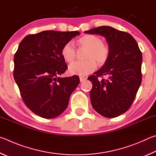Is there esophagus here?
<instances>
[{"label":"esophagus","instance_id":"esophagus-1","mask_svg":"<svg viewBox=\"0 0 156 156\" xmlns=\"http://www.w3.org/2000/svg\"><path fill=\"white\" fill-rule=\"evenodd\" d=\"M80 80L81 82H83V81H84L86 80V77H83V76H80Z\"/></svg>","mask_w":156,"mask_h":156}]
</instances>
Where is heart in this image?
<instances>
[{"label": "heart", "mask_w": 156, "mask_h": 156, "mask_svg": "<svg viewBox=\"0 0 156 156\" xmlns=\"http://www.w3.org/2000/svg\"><path fill=\"white\" fill-rule=\"evenodd\" d=\"M77 45L81 49H86L82 62H75L68 66V72L71 75L86 76L96 69V61L99 64L107 62L110 55V49L102 43L101 38L95 35H85L77 40ZM63 58L67 62H71L76 57V48L72 42H68L63 46L61 51Z\"/></svg>", "instance_id": "heart-1"}]
</instances>
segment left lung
Here are the masks:
<instances>
[{"mask_svg":"<svg viewBox=\"0 0 156 156\" xmlns=\"http://www.w3.org/2000/svg\"><path fill=\"white\" fill-rule=\"evenodd\" d=\"M85 33L102 35L110 49L107 62L88 78L92 83V105L103 116L116 117L129 108L140 86L141 51L132 35L113 27H99ZM103 75L108 76L107 80H99Z\"/></svg>","mask_w":156,"mask_h":156,"instance_id":"1","label":"left lung"}]
</instances>
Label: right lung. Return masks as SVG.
<instances>
[{
    "label": "right lung",
    "mask_w": 156,
    "mask_h": 156,
    "mask_svg": "<svg viewBox=\"0 0 156 156\" xmlns=\"http://www.w3.org/2000/svg\"><path fill=\"white\" fill-rule=\"evenodd\" d=\"M80 34L44 31L27 35L18 46L13 59V77L24 103L42 118L60 115L80 83L76 75L59 76L68 68L61 54L63 46Z\"/></svg>",
    "instance_id": "add662e5"
}]
</instances>
